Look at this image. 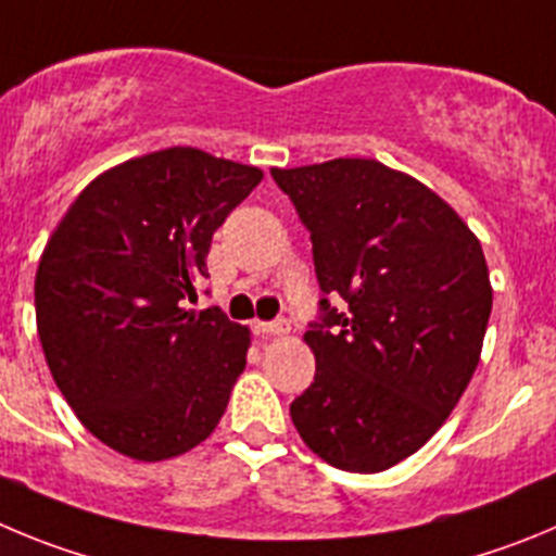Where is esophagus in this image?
I'll return each mask as SVG.
<instances>
[{"mask_svg": "<svg viewBox=\"0 0 556 556\" xmlns=\"http://www.w3.org/2000/svg\"><path fill=\"white\" fill-rule=\"evenodd\" d=\"M257 334H288V321H257L254 324Z\"/></svg>", "mask_w": 556, "mask_h": 556, "instance_id": "1", "label": "esophagus"}]
</instances>
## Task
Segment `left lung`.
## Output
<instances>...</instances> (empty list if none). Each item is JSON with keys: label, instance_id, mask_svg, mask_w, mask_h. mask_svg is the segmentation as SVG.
<instances>
[{"label": "left lung", "instance_id": "1", "mask_svg": "<svg viewBox=\"0 0 556 556\" xmlns=\"http://www.w3.org/2000/svg\"><path fill=\"white\" fill-rule=\"evenodd\" d=\"M313 238L329 307L304 332L315 379L290 404L302 440L340 471L379 473L438 432L482 354L493 288L457 210L368 157L271 168Z\"/></svg>", "mask_w": 556, "mask_h": 556}]
</instances>
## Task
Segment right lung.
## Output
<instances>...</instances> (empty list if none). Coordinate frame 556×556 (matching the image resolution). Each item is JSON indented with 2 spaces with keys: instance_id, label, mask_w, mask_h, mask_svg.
Wrapping results in <instances>:
<instances>
[{
  "instance_id": "add662e5",
  "label": "right lung",
  "mask_w": 556,
  "mask_h": 556,
  "mask_svg": "<svg viewBox=\"0 0 556 556\" xmlns=\"http://www.w3.org/2000/svg\"><path fill=\"white\" fill-rule=\"evenodd\" d=\"M260 179L202 149H160L91 179L49 235L35 274L43 357L113 452L172 459L222 421L252 332L185 299L207 277L213 232Z\"/></svg>"
}]
</instances>
